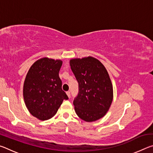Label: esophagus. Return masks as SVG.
I'll use <instances>...</instances> for the list:
<instances>
[{"instance_id":"obj_1","label":"esophagus","mask_w":153,"mask_h":153,"mask_svg":"<svg viewBox=\"0 0 153 153\" xmlns=\"http://www.w3.org/2000/svg\"><path fill=\"white\" fill-rule=\"evenodd\" d=\"M66 94H67V95L68 96V97L69 98L70 97V92L69 91H67V92H66Z\"/></svg>"}]
</instances>
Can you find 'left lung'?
<instances>
[{"mask_svg": "<svg viewBox=\"0 0 153 153\" xmlns=\"http://www.w3.org/2000/svg\"><path fill=\"white\" fill-rule=\"evenodd\" d=\"M69 63L79 85L74 100L77 116L87 122L104 117L113 98L112 83L105 66L92 56L73 59Z\"/></svg>", "mask_w": 153, "mask_h": 153, "instance_id": "obj_1", "label": "left lung"}]
</instances>
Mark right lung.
I'll list each match as a JSON object with an SVG mask.
<instances>
[{
    "label": "right lung",
    "mask_w": 153,
    "mask_h": 153,
    "mask_svg": "<svg viewBox=\"0 0 153 153\" xmlns=\"http://www.w3.org/2000/svg\"><path fill=\"white\" fill-rule=\"evenodd\" d=\"M62 63L61 60L42 58L31 66L25 77L23 90L25 104L38 120L53 117L63 100L68 99L59 76Z\"/></svg>",
    "instance_id": "obj_1"
}]
</instances>
